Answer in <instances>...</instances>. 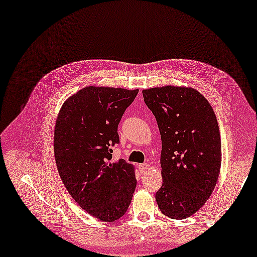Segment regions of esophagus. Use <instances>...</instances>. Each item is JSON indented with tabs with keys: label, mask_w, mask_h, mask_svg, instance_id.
Returning a JSON list of instances; mask_svg holds the SVG:
<instances>
[{
	"label": "esophagus",
	"mask_w": 257,
	"mask_h": 257,
	"mask_svg": "<svg viewBox=\"0 0 257 257\" xmlns=\"http://www.w3.org/2000/svg\"><path fill=\"white\" fill-rule=\"evenodd\" d=\"M148 168H149V165H148V164H146V163L140 164V165H139V170H140L141 172L147 171V170H148Z\"/></svg>",
	"instance_id": "esophagus-1"
}]
</instances>
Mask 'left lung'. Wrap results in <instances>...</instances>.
I'll return each instance as SVG.
<instances>
[{"label": "left lung", "instance_id": "left-lung-1", "mask_svg": "<svg viewBox=\"0 0 257 257\" xmlns=\"http://www.w3.org/2000/svg\"><path fill=\"white\" fill-rule=\"evenodd\" d=\"M143 95L162 139L163 185L156 203L166 216L187 218L204 206L218 180L221 144L215 113L193 88L155 87Z\"/></svg>", "mask_w": 257, "mask_h": 257}]
</instances>
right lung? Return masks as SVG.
Returning <instances> with one entry per match:
<instances>
[{"instance_id": "add662e5", "label": "right lung", "mask_w": 257, "mask_h": 257, "mask_svg": "<svg viewBox=\"0 0 257 257\" xmlns=\"http://www.w3.org/2000/svg\"><path fill=\"white\" fill-rule=\"evenodd\" d=\"M138 89L89 86L63 104L54 129V158L62 182L87 213L103 221L126 213L137 187L135 167L112 161L117 127Z\"/></svg>"}]
</instances>
